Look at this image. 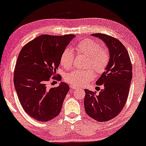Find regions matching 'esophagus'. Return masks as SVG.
<instances>
[{
  "mask_svg": "<svg viewBox=\"0 0 146 146\" xmlns=\"http://www.w3.org/2000/svg\"><path fill=\"white\" fill-rule=\"evenodd\" d=\"M70 88L71 89H78V87L75 85H70Z\"/></svg>",
  "mask_w": 146,
  "mask_h": 146,
  "instance_id": "obj_1",
  "label": "esophagus"
}]
</instances>
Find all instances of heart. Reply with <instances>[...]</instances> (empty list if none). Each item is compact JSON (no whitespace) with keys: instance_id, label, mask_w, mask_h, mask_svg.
I'll return each instance as SVG.
<instances>
[{"instance_id":"1","label":"heart","mask_w":146,"mask_h":146,"mask_svg":"<svg viewBox=\"0 0 146 146\" xmlns=\"http://www.w3.org/2000/svg\"><path fill=\"white\" fill-rule=\"evenodd\" d=\"M75 49L79 54L87 57V67L92 68L96 74L104 72L110 59L108 49L102 48L101 45L91 39H85L76 45ZM75 54L71 49L67 48L61 55L60 61L65 68H69L73 65ZM93 71L91 69H75L67 73L65 79L67 83L76 86H82L93 79Z\"/></svg>"}]
</instances>
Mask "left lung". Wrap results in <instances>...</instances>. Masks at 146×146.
Instances as JSON below:
<instances>
[{"label":"left lung","instance_id":"left-lung-1","mask_svg":"<svg viewBox=\"0 0 146 146\" xmlns=\"http://www.w3.org/2000/svg\"><path fill=\"white\" fill-rule=\"evenodd\" d=\"M102 40L108 49L110 59L105 71L96 84L104 89L96 94L85 89V110L90 117L98 122H106L122 111L128 98L132 78V65L128 52L117 39L108 35L91 34Z\"/></svg>","mask_w":146,"mask_h":146}]
</instances>
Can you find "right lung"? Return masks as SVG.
Masks as SVG:
<instances>
[{"instance_id":"1","label":"right lung","mask_w":146,"mask_h":146,"mask_svg":"<svg viewBox=\"0 0 146 146\" xmlns=\"http://www.w3.org/2000/svg\"><path fill=\"white\" fill-rule=\"evenodd\" d=\"M42 35L26 44L16 63L14 84L18 99L31 118L48 122L58 116L69 87L61 82L57 87L47 88V83L60 64L61 55L75 38ZM58 80L61 77H55Z\"/></svg>"}]
</instances>
